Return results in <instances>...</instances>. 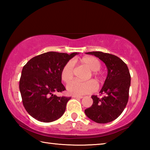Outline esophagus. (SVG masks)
Wrapping results in <instances>:
<instances>
[{"instance_id": "1", "label": "esophagus", "mask_w": 150, "mask_h": 150, "mask_svg": "<svg viewBox=\"0 0 150 150\" xmlns=\"http://www.w3.org/2000/svg\"><path fill=\"white\" fill-rule=\"evenodd\" d=\"M72 97H73V98H82L83 96H79V95H73Z\"/></svg>"}]
</instances>
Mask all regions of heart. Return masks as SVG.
<instances>
[{
  "instance_id": "b5f03b06",
  "label": "heart",
  "mask_w": 150,
  "mask_h": 150,
  "mask_svg": "<svg viewBox=\"0 0 150 150\" xmlns=\"http://www.w3.org/2000/svg\"><path fill=\"white\" fill-rule=\"evenodd\" d=\"M83 65L92 71V75L96 81H99L101 79L100 73L98 70L100 69L101 63L97 58L93 56H85L80 60ZM74 66L71 61L68 62L63 66L61 71V79L65 83H68L73 79ZM97 88V85L94 81H88L86 82L74 81L67 85V89L70 94L74 95H83L91 93Z\"/></svg>"
}]
</instances>
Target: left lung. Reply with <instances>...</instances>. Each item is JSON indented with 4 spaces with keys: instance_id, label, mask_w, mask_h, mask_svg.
Segmentation results:
<instances>
[{
    "instance_id": "left-lung-1",
    "label": "left lung",
    "mask_w": 150,
    "mask_h": 150,
    "mask_svg": "<svg viewBox=\"0 0 150 150\" xmlns=\"http://www.w3.org/2000/svg\"><path fill=\"white\" fill-rule=\"evenodd\" d=\"M103 61L108 69V74L100 93L101 98L91 96L93 103L85 110L88 118L96 123L110 122L120 116L128 103L131 77L128 66L115 55L101 52L86 53Z\"/></svg>"
}]
</instances>
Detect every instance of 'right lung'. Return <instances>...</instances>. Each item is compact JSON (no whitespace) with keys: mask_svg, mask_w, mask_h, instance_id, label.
Wrapping results in <instances>:
<instances>
[{"mask_svg":"<svg viewBox=\"0 0 150 150\" xmlns=\"http://www.w3.org/2000/svg\"><path fill=\"white\" fill-rule=\"evenodd\" d=\"M78 54L46 52L32 58L24 66L19 88L25 109L35 120L51 122L64 114L71 97L57 96L54 93L65 90L61 71Z\"/></svg>","mask_w":150,"mask_h":150,"instance_id":"right-lung-1","label":"right lung"}]
</instances>
